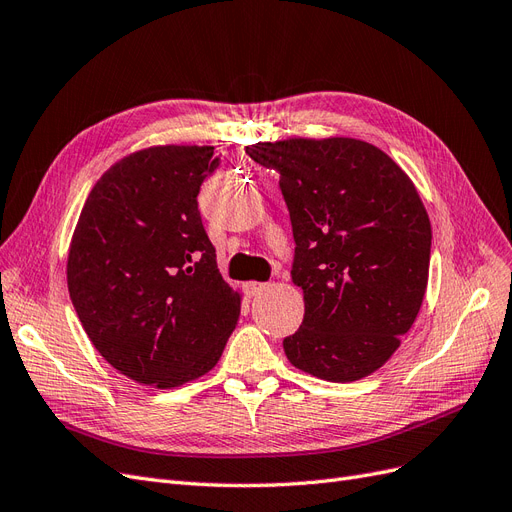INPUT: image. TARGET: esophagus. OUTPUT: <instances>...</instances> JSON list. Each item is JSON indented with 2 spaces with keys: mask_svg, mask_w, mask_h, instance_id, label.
Instances as JSON below:
<instances>
[{
  "mask_svg": "<svg viewBox=\"0 0 512 512\" xmlns=\"http://www.w3.org/2000/svg\"><path fill=\"white\" fill-rule=\"evenodd\" d=\"M266 289H268V285H266V283H253V280H251V283H246V285H244V291L249 293V295H257V293L266 291Z\"/></svg>",
  "mask_w": 512,
  "mask_h": 512,
  "instance_id": "34e87169",
  "label": "esophagus"
}]
</instances>
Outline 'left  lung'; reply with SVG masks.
Listing matches in <instances>:
<instances>
[{"mask_svg":"<svg viewBox=\"0 0 512 512\" xmlns=\"http://www.w3.org/2000/svg\"><path fill=\"white\" fill-rule=\"evenodd\" d=\"M280 174L304 291V321L283 340L295 368L332 383L381 368L415 323L430 272L432 225L406 172L355 138L246 146Z\"/></svg>","mask_w":512,"mask_h":512,"instance_id":"left-lung-1","label":"left lung"}]
</instances>
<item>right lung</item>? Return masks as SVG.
<instances>
[{"label": "right lung", "mask_w": 512, "mask_h": 512, "mask_svg": "<svg viewBox=\"0 0 512 512\" xmlns=\"http://www.w3.org/2000/svg\"><path fill=\"white\" fill-rule=\"evenodd\" d=\"M214 146H151L95 183L68 255V289L89 340L112 368L157 389L217 366L240 317L197 193Z\"/></svg>", "instance_id": "right-lung-1"}]
</instances>
